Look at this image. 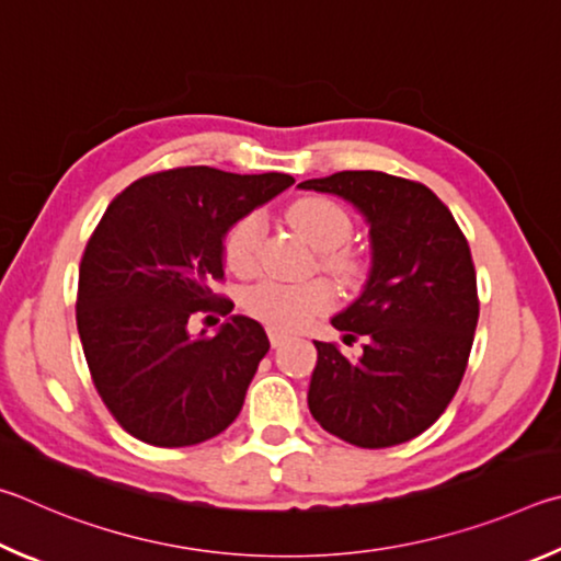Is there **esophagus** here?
Returning <instances> with one entry per match:
<instances>
[{
    "instance_id": "esophagus-1",
    "label": "esophagus",
    "mask_w": 561,
    "mask_h": 561,
    "mask_svg": "<svg viewBox=\"0 0 561 561\" xmlns=\"http://www.w3.org/2000/svg\"><path fill=\"white\" fill-rule=\"evenodd\" d=\"M268 340H271V345L273 347H280L283 345V342H286L288 340V335H286V332H280V330H268Z\"/></svg>"
}]
</instances>
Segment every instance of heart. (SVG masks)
<instances>
[{"instance_id": "1", "label": "heart", "mask_w": 561, "mask_h": 561, "mask_svg": "<svg viewBox=\"0 0 561 561\" xmlns=\"http://www.w3.org/2000/svg\"><path fill=\"white\" fill-rule=\"evenodd\" d=\"M288 221L293 229L306 239L312 249L320 251V265L340 280H352L359 275V261L355 255L342 251L352 233V221L347 211L335 202L322 196H306L288 206ZM263 241V219L259 214H243L224 233L221 255L226 268L236 275H253L259 268ZM335 293L322 278L310 280H261L245 288L241 306L253 318H259L273 330H300L308 322L332 308Z\"/></svg>"}]
</instances>
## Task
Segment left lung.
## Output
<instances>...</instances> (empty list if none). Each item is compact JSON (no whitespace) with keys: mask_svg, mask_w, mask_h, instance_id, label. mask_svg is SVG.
Returning a JSON list of instances; mask_svg holds the SVG:
<instances>
[{"mask_svg":"<svg viewBox=\"0 0 561 561\" xmlns=\"http://www.w3.org/2000/svg\"><path fill=\"white\" fill-rule=\"evenodd\" d=\"M300 186L357 206L371 243L365 290L332 318L345 342L367 337L362 357L350 362L332 342H316L310 414L352 446L404 444L444 414L466 375L480 312L470 245L421 182L365 170Z\"/></svg>","mask_w":561,"mask_h":561,"instance_id":"8db88e82","label":"left lung"}]
</instances>
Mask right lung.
<instances>
[{
	"label": "right lung",
	"mask_w": 561,
	"mask_h": 561,
	"mask_svg": "<svg viewBox=\"0 0 561 561\" xmlns=\"http://www.w3.org/2000/svg\"><path fill=\"white\" fill-rule=\"evenodd\" d=\"M293 182L176 167L133 182L105 209L78 271L76 322L98 394L130 436L182 448L239 416L271 347L265 330L231 316L214 337H192L186 322L233 310L211 288L224 278V233Z\"/></svg>",
	"instance_id": "right-lung-1"
}]
</instances>
